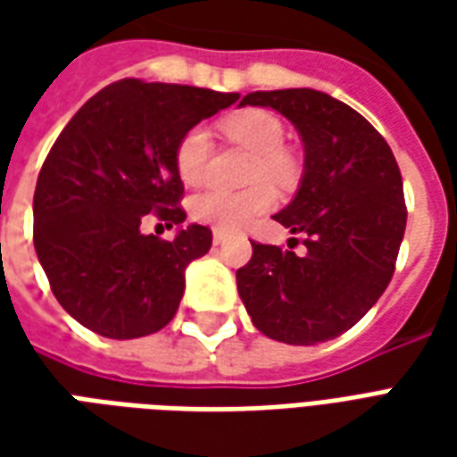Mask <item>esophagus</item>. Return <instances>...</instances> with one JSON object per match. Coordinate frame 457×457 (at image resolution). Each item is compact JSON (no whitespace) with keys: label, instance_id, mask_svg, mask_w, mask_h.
<instances>
[{"label":"esophagus","instance_id":"obj_1","mask_svg":"<svg viewBox=\"0 0 457 457\" xmlns=\"http://www.w3.org/2000/svg\"><path fill=\"white\" fill-rule=\"evenodd\" d=\"M225 237H228V235H225L222 229H212V245H222Z\"/></svg>","mask_w":457,"mask_h":457}]
</instances>
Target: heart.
<instances>
[{"mask_svg":"<svg viewBox=\"0 0 457 457\" xmlns=\"http://www.w3.org/2000/svg\"><path fill=\"white\" fill-rule=\"evenodd\" d=\"M222 129L229 139L257 154L254 176H267L278 183H287L296 173V163L291 154L281 149L287 139V129L277 114L267 110H245L229 114L222 121ZM210 159V134L203 127H193L183 134L176 149V170L186 186H198L205 180ZM274 190L259 183L245 190L208 188L190 200V215L215 229H239L247 222L267 212L274 205Z\"/></svg>","mask_w":457,"mask_h":457,"instance_id":"b5f03b06","label":"heart"}]
</instances>
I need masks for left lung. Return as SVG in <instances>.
<instances>
[{"label": "left lung", "mask_w": 457, "mask_h": 457, "mask_svg": "<svg viewBox=\"0 0 457 457\" xmlns=\"http://www.w3.org/2000/svg\"><path fill=\"white\" fill-rule=\"evenodd\" d=\"M242 107H271L303 141V176L274 215L303 235L306 254L252 242L237 291L271 340L316 345L343 336L392 281L406 229L402 173L389 144L350 104L311 87L259 90ZM296 239V237H294Z\"/></svg>", "instance_id": "1"}]
</instances>
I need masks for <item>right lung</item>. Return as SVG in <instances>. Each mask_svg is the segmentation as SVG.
<instances>
[{"label":"right lung","instance_id":"right-lung-1","mask_svg":"<svg viewBox=\"0 0 457 457\" xmlns=\"http://www.w3.org/2000/svg\"><path fill=\"white\" fill-rule=\"evenodd\" d=\"M237 93L120 80L90 97L54 149L34 193V247L58 303L93 333L114 340L151 336L176 316L186 267L208 254L212 232L183 228L176 149L200 120ZM156 212L179 235L144 236Z\"/></svg>","mask_w":457,"mask_h":457}]
</instances>
